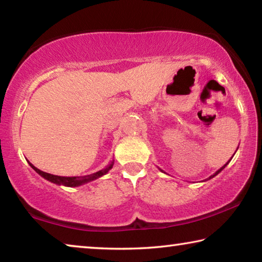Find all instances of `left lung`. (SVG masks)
<instances>
[{
	"label": "left lung",
	"instance_id": "1",
	"mask_svg": "<svg viewBox=\"0 0 262 262\" xmlns=\"http://www.w3.org/2000/svg\"><path fill=\"white\" fill-rule=\"evenodd\" d=\"M237 150H238V148H237ZM237 150H236V151H237ZM234 154H236V152H234ZM232 157H233V156H232ZM232 157H231V159H232ZM231 159H230V161H231ZM230 161H229V162H228L227 164H224V165H223V166H222V167L220 168V170H217V171L215 172V173H214V174H212V176H210V177H209V178H207V179H206V181H207V180H209V179H211V178H214V177H215V176H217V174H219V173H220V172H221L222 170H223V168H224L225 166H227V165H228V164L230 163ZM159 170H161V168H159ZM161 171L163 172V173H165V172H164L163 170H161Z\"/></svg>",
	"mask_w": 262,
	"mask_h": 262
}]
</instances>
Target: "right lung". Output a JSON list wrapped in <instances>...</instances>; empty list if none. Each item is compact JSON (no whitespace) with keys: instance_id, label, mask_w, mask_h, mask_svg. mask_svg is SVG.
<instances>
[{"instance_id":"obj_1","label":"right lung","mask_w":262,"mask_h":262,"mask_svg":"<svg viewBox=\"0 0 262 262\" xmlns=\"http://www.w3.org/2000/svg\"><path fill=\"white\" fill-rule=\"evenodd\" d=\"M29 164H30V166L32 167L33 170L37 172L39 176H41L42 178H45L46 180L51 181V183H53V184L63 185V186H67V187H77V186L88 184V183H90V181H92V180H96V179L100 178V177L105 176L111 170V168L113 167L114 159L108 164L107 166H106L105 168H103V170L96 172V173L88 174V176H82V177H61V176H54V174L47 173V172H43L41 170H39V168L35 167L33 164H31L30 162H29Z\"/></svg>"}]
</instances>
